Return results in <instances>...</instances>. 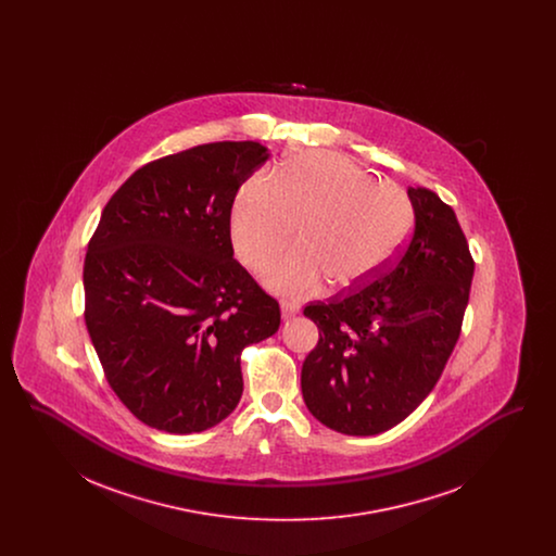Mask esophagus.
Here are the masks:
<instances>
[{
  "instance_id": "1",
  "label": "esophagus",
  "mask_w": 556,
  "mask_h": 556,
  "mask_svg": "<svg viewBox=\"0 0 556 556\" xmlns=\"http://www.w3.org/2000/svg\"><path fill=\"white\" fill-rule=\"evenodd\" d=\"M298 313H300V306H298L295 302H291V300H283V302H281V317H295Z\"/></svg>"
}]
</instances>
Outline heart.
I'll list each match as a JSON object with an SVG mask.
<instances>
[{"instance_id": "b5f03b06", "label": "heart", "mask_w": 556, "mask_h": 556, "mask_svg": "<svg viewBox=\"0 0 556 556\" xmlns=\"http://www.w3.org/2000/svg\"><path fill=\"white\" fill-rule=\"evenodd\" d=\"M415 225L408 195L333 152L288 160L275 181L248 177L233 198L229 231L239 263L265 268L295 229V248L266 270L270 290L304 295L323 281L354 291L381 277Z\"/></svg>"}]
</instances>
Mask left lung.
<instances>
[{
	"instance_id": "left-lung-1",
	"label": "left lung",
	"mask_w": 556,
	"mask_h": 556,
	"mask_svg": "<svg viewBox=\"0 0 556 556\" xmlns=\"http://www.w3.org/2000/svg\"><path fill=\"white\" fill-rule=\"evenodd\" d=\"M415 227L381 277L311 302L318 342L302 365V396L318 421L375 435L404 421L435 388L458 342L473 256L456 214L431 189L408 187Z\"/></svg>"
}]
</instances>
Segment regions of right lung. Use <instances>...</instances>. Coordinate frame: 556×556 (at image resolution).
Here are the masks:
<instances>
[{"mask_svg": "<svg viewBox=\"0 0 556 556\" xmlns=\"http://www.w3.org/2000/svg\"><path fill=\"white\" fill-rule=\"evenodd\" d=\"M266 159L256 141L202 143L143 164L104 206L83 315L112 392L141 424H220L243 392V348L279 329V302L233 258L229 231L239 186Z\"/></svg>", "mask_w": 556, "mask_h": 556, "instance_id": "obj_1", "label": "right lung"}]
</instances>
